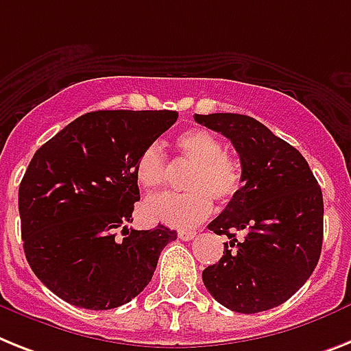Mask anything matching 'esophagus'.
<instances>
[{
	"label": "esophagus",
	"instance_id": "obj_1",
	"mask_svg": "<svg viewBox=\"0 0 351 351\" xmlns=\"http://www.w3.org/2000/svg\"><path fill=\"white\" fill-rule=\"evenodd\" d=\"M179 239H181V240H193V239H195V231H179Z\"/></svg>",
	"mask_w": 351,
	"mask_h": 351
}]
</instances>
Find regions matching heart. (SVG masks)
Returning a JSON list of instances; mask_svg holds the SVG:
<instances>
[{"label": "heart", "instance_id": "obj_1", "mask_svg": "<svg viewBox=\"0 0 351 351\" xmlns=\"http://www.w3.org/2000/svg\"><path fill=\"white\" fill-rule=\"evenodd\" d=\"M176 147L182 159L193 165L184 188L188 193H161L147 199L143 215L152 222L170 228L188 230L210 217L213 202H230L244 184V170L233 154L226 152L224 143L211 130L188 129L176 138ZM136 181L145 190H156L167 181V161L161 147L156 143L141 150L136 161Z\"/></svg>", "mask_w": 351, "mask_h": 351}]
</instances>
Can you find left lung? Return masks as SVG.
I'll use <instances>...</instances> for the list:
<instances>
[{"label":"left lung","mask_w":351,"mask_h":351,"mask_svg":"<svg viewBox=\"0 0 351 351\" xmlns=\"http://www.w3.org/2000/svg\"><path fill=\"white\" fill-rule=\"evenodd\" d=\"M195 121L231 140L244 170V186L208 224L230 242L222 258L202 271V282L233 312L274 308L300 291L319 262V184L306 159L258 120L215 112L195 114Z\"/></svg>","instance_id":"left-lung-1"}]
</instances>
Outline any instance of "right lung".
Segmentation results:
<instances>
[{"mask_svg": "<svg viewBox=\"0 0 351 351\" xmlns=\"http://www.w3.org/2000/svg\"><path fill=\"white\" fill-rule=\"evenodd\" d=\"M176 111H93L46 141L19 184L25 256L60 300L89 311L129 303L178 233L127 230L140 201L136 161ZM121 230L124 239L117 237Z\"/></svg>", "mask_w": 351, "mask_h": 351, "instance_id": "right-lung-1", "label": "right lung"}]
</instances>
